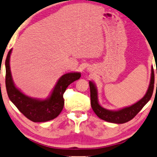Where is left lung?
<instances>
[{"label":"left lung","instance_id":"left-lung-1","mask_svg":"<svg viewBox=\"0 0 157 157\" xmlns=\"http://www.w3.org/2000/svg\"><path fill=\"white\" fill-rule=\"evenodd\" d=\"M89 87H90L91 106H92V108L93 111L94 112V113L101 119L115 124L126 123V122L132 119L151 99V96L153 94V92H154V68L152 67L151 82H150L148 89H147V92L145 94V95L140 101H138L137 103L132 105V106L119 109L118 111H111V110H108L103 108L101 105L98 104L97 89H96L95 86H94V84L92 81L89 82Z\"/></svg>","mask_w":157,"mask_h":157}]
</instances>
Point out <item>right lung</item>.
<instances>
[{
  "label": "right lung",
  "instance_id": "add662e5",
  "mask_svg": "<svg viewBox=\"0 0 157 157\" xmlns=\"http://www.w3.org/2000/svg\"><path fill=\"white\" fill-rule=\"evenodd\" d=\"M12 49L8 52L6 65V88L8 97L26 118L33 122H45L58 116L64 106L63 94L71 82L80 79V73L63 75L55 86L51 96L46 100H38L25 95L15 86L10 67Z\"/></svg>",
  "mask_w": 157,
  "mask_h": 157
}]
</instances>
